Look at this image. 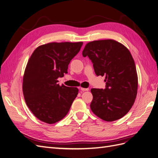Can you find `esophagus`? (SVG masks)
I'll return each mask as SVG.
<instances>
[{
  "label": "esophagus",
  "instance_id": "obj_1",
  "mask_svg": "<svg viewBox=\"0 0 158 158\" xmlns=\"http://www.w3.org/2000/svg\"><path fill=\"white\" fill-rule=\"evenodd\" d=\"M80 90L82 91V92H84V91H88L89 90V88H80Z\"/></svg>",
  "mask_w": 158,
  "mask_h": 158
}]
</instances>
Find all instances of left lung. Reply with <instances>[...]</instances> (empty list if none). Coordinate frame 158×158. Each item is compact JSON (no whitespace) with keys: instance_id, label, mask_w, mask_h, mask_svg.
Here are the masks:
<instances>
[{"instance_id":"8db88e82","label":"left lung","mask_w":158,"mask_h":158,"mask_svg":"<svg viewBox=\"0 0 158 158\" xmlns=\"http://www.w3.org/2000/svg\"><path fill=\"white\" fill-rule=\"evenodd\" d=\"M93 63L98 76H106V88H92V112L106 121L122 118L130 111L137 94L138 77L130 51L112 40L89 42L82 51Z\"/></svg>"}]
</instances>
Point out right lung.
Returning <instances> with one entry per match:
<instances>
[{"mask_svg":"<svg viewBox=\"0 0 158 158\" xmlns=\"http://www.w3.org/2000/svg\"><path fill=\"white\" fill-rule=\"evenodd\" d=\"M82 45L49 43L38 47L30 56L23 75V93L27 107L40 121L53 124L69 113L78 89L60 86L57 79L67 73L69 63Z\"/></svg>","mask_w":158,"mask_h":158,"instance_id":"1","label":"right lung"}]
</instances>
